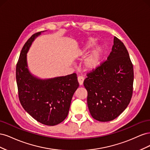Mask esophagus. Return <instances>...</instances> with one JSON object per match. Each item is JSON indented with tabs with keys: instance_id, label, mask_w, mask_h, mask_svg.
<instances>
[{
	"instance_id": "1",
	"label": "esophagus",
	"mask_w": 150,
	"mask_h": 150,
	"mask_svg": "<svg viewBox=\"0 0 150 150\" xmlns=\"http://www.w3.org/2000/svg\"><path fill=\"white\" fill-rule=\"evenodd\" d=\"M84 78H83V76H79L78 78V83L79 84L80 86L83 85V83H84Z\"/></svg>"
}]
</instances>
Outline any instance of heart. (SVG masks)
<instances>
[{
  "instance_id": "heart-1",
  "label": "heart",
  "mask_w": 150,
  "mask_h": 150,
  "mask_svg": "<svg viewBox=\"0 0 150 150\" xmlns=\"http://www.w3.org/2000/svg\"><path fill=\"white\" fill-rule=\"evenodd\" d=\"M97 43V40L94 38H89L86 40L84 47L81 49L78 56L80 59L83 58L91 49H93ZM104 55V48L101 45L94 48L89 55L86 57L83 62V67L85 71L91 72L96 70L100 66Z\"/></svg>"
}]
</instances>
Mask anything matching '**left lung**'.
<instances>
[{"instance_id": "8db88e82", "label": "left lung", "mask_w": 150, "mask_h": 150, "mask_svg": "<svg viewBox=\"0 0 150 150\" xmlns=\"http://www.w3.org/2000/svg\"><path fill=\"white\" fill-rule=\"evenodd\" d=\"M133 79V66L128 52L115 37L107 60L88 74L84 81L88 106L93 118L106 122L119 116L131 101Z\"/></svg>"}]
</instances>
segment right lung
<instances>
[{"mask_svg":"<svg viewBox=\"0 0 150 150\" xmlns=\"http://www.w3.org/2000/svg\"><path fill=\"white\" fill-rule=\"evenodd\" d=\"M45 31L32 35L22 47L16 66V81L25 111L40 123L54 126L66 119L79 83L75 73L42 79L29 70L27 54L34 40Z\"/></svg>","mask_w":150,"mask_h":150,"instance_id":"right-lung-1","label":"right lung"}]
</instances>
